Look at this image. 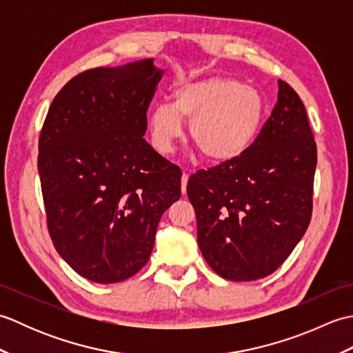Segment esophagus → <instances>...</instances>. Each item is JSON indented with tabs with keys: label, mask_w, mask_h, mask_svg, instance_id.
I'll use <instances>...</instances> for the list:
<instances>
[{
	"label": "esophagus",
	"mask_w": 353,
	"mask_h": 353,
	"mask_svg": "<svg viewBox=\"0 0 353 353\" xmlns=\"http://www.w3.org/2000/svg\"><path fill=\"white\" fill-rule=\"evenodd\" d=\"M188 174H186V172H183L182 174V194H185L186 192V183H188Z\"/></svg>",
	"instance_id": "34e87169"
}]
</instances>
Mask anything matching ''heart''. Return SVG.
<instances>
[{"mask_svg":"<svg viewBox=\"0 0 353 353\" xmlns=\"http://www.w3.org/2000/svg\"><path fill=\"white\" fill-rule=\"evenodd\" d=\"M258 89L229 76H209L179 86L172 103L147 114L153 147L168 153L190 121V139L209 163H228L244 154L258 138L265 118Z\"/></svg>","mask_w":353,"mask_h":353,"instance_id":"obj_1","label":"heart"}]
</instances>
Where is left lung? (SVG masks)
<instances>
[{
  "mask_svg": "<svg viewBox=\"0 0 353 353\" xmlns=\"http://www.w3.org/2000/svg\"><path fill=\"white\" fill-rule=\"evenodd\" d=\"M272 117L238 159L201 170L186 192L203 258L224 279L272 274L305 235L312 214L317 147L302 100L279 80Z\"/></svg>",
  "mask_w": 353,
  "mask_h": 353,
  "instance_id": "8db88e82",
  "label": "left lung"
}]
</instances>
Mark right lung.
<instances>
[{"label":"right lung","mask_w":353,"mask_h":353,"mask_svg":"<svg viewBox=\"0 0 353 353\" xmlns=\"http://www.w3.org/2000/svg\"><path fill=\"white\" fill-rule=\"evenodd\" d=\"M163 71L153 59L79 74L54 97L39 137L48 232L59 254L97 283L147 264L162 214L181 197L176 165L142 138Z\"/></svg>","instance_id":"obj_1"}]
</instances>
